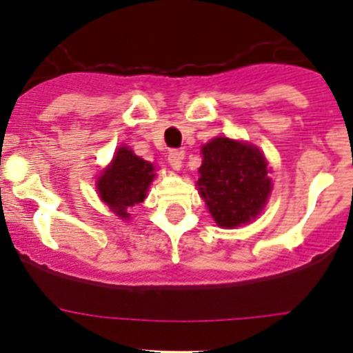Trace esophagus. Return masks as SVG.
Returning a JSON list of instances; mask_svg holds the SVG:
<instances>
[{
  "instance_id": "esophagus-1",
  "label": "esophagus",
  "mask_w": 353,
  "mask_h": 353,
  "mask_svg": "<svg viewBox=\"0 0 353 353\" xmlns=\"http://www.w3.org/2000/svg\"><path fill=\"white\" fill-rule=\"evenodd\" d=\"M183 159H184V152H181V150H170L169 157H167V160H169V165L172 167L174 170H179L181 167H183Z\"/></svg>"
}]
</instances>
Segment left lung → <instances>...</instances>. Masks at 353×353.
I'll return each mask as SVG.
<instances>
[{
  "label": "left lung",
  "mask_w": 353,
  "mask_h": 353,
  "mask_svg": "<svg viewBox=\"0 0 353 353\" xmlns=\"http://www.w3.org/2000/svg\"><path fill=\"white\" fill-rule=\"evenodd\" d=\"M201 155L198 191L216 225L234 229L254 220L273 188L261 150L219 137L203 145Z\"/></svg>",
  "instance_id": "left-lung-1"
}]
</instances>
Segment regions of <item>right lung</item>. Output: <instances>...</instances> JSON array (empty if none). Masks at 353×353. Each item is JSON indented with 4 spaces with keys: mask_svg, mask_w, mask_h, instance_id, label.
I'll list each match as a JSON object with an SVG mask.
<instances>
[{
    "mask_svg": "<svg viewBox=\"0 0 353 353\" xmlns=\"http://www.w3.org/2000/svg\"><path fill=\"white\" fill-rule=\"evenodd\" d=\"M154 177V163L134 155L128 147H119L99 177V196L119 219L128 220L130 208L147 198Z\"/></svg>",
    "mask_w": 353,
    "mask_h": 353,
    "instance_id": "add662e5",
    "label": "right lung"
}]
</instances>
